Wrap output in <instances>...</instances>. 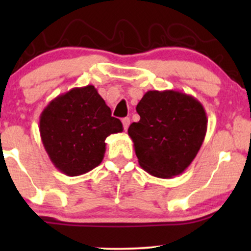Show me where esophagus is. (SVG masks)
I'll return each instance as SVG.
<instances>
[{
    "label": "esophagus",
    "mask_w": 251,
    "mask_h": 251,
    "mask_svg": "<svg viewBox=\"0 0 251 251\" xmlns=\"http://www.w3.org/2000/svg\"><path fill=\"white\" fill-rule=\"evenodd\" d=\"M122 123H123L124 129H125V131H127V128H128V126H129V123H131L129 118H124V119L122 120Z\"/></svg>",
    "instance_id": "esophagus-1"
}]
</instances>
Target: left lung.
Masks as SVG:
<instances>
[{
  "label": "left lung",
  "mask_w": 251,
  "mask_h": 251,
  "mask_svg": "<svg viewBox=\"0 0 251 251\" xmlns=\"http://www.w3.org/2000/svg\"><path fill=\"white\" fill-rule=\"evenodd\" d=\"M135 109L140 120L129 125L128 135L139 165L158 178L183 174L205 138L203 105L183 92L165 89L146 92Z\"/></svg>",
  "instance_id": "left-lung-1"
}]
</instances>
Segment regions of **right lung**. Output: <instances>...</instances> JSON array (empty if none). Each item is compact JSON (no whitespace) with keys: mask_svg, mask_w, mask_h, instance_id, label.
<instances>
[{"mask_svg":"<svg viewBox=\"0 0 251 251\" xmlns=\"http://www.w3.org/2000/svg\"><path fill=\"white\" fill-rule=\"evenodd\" d=\"M39 128L50 162L70 177L97 168L105 155L106 138L124 129L93 85L54 98L40 116Z\"/></svg>","mask_w":251,"mask_h":251,"instance_id":"add662e5","label":"right lung"}]
</instances>
